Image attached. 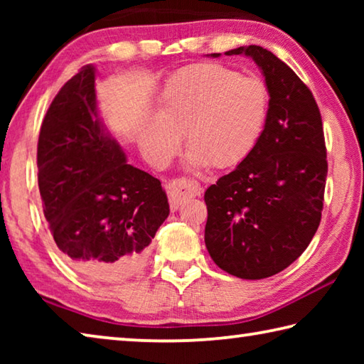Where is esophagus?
Returning a JSON list of instances; mask_svg holds the SVG:
<instances>
[{
  "label": "esophagus",
  "instance_id": "1",
  "mask_svg": "<svg viewBox=\"0 0 364 364\" xmlns=\"http://www.w3.org/2000/svg\"><path fill=\"white\" fill-rule=\"evenodd\" d=\"M200 191L202 188L199 183L194 180H186V178H178V180L167 183V193L171 208H178L189 197L199 196Z\"/></svg>",
  "mask_w": 364,
  "mask_h": 364
}]
</instances>
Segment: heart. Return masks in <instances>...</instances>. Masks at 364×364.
<instances>
[{
	"mask_svg": "<svg viewBox=\"0 0 364 364\" xmlns=\"http://www.w3.org/2000/svg\"><path fill=\"white\" fill-rule=\"evenodd\" d=\"M262 80L218 64H196L175 73L139 125L141 151L156 167L167 165L184 134L191 167H237L258 144L268 117Z\"/></svg>",
	"mask_w": 364,
	"mask_h": 364,
	"instance_id": "obj_1",
	"label": "heart"
}]
</instances>
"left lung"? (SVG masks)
<instances>
[{
  "label": "left lung",
  "mask_w": 364,
  "mask_h": 364,
  "mask_svg": "<svg viewBox=\"0 0 364 364\" xmlns=\"http://www.w3.org/2000/svg\"><path fill=\"white\" fill-rule=\"evenodd\" d=\"M225 54L255 60L269 95L268 117L254 152L205 191V245L226 273L263 279L297 260L321 221L323 122L308 86L268 49L250 45Z\"/></svg>",
  "instance_id": "obj_1"
}]
</instances>
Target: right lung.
<instances>
[{
    "mask_svg": "<svg viewBox=\"0 0 364 364\" xmlns=\"http://www.w3.org/2000/svg\"><path fill=\"white\" fill-rule=\"evenodd\" d=\"M95 80V67L85 65L49 106L36 152L38 186L67 262L93 281H120L143 267L170 207L157 178L128 164L110 136Z\"/></svg>",
    "mask_w": 364,
    "mask_h": 364,
    "instance_id": "1",
    "label": "right lung"
}]
</instances>
